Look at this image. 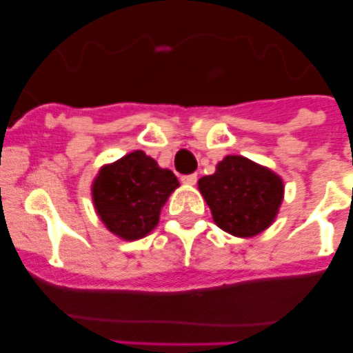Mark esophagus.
Masks as SVG:
<instances>
[{"label":"esophagus","mask_w":353,"mask_h":353,"mask_svg":"<svg viewBox=\"0 0 353 353\" xmlns=\"http://www.w3.org/2000/svg\"><path fill=\"white\" fill-rule=\"evenodd\" d=\"M181 181H183V184H188V186H193V184H196L198 176H196V174H188V176L181 177Z\"/></svg>","instance_id":"esophagus-1"}]
</instances>
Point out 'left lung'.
I'll return each mask as SVG.
<instances>
[{
	"label": "left lung",
	"mask_w": 353,
	"mask_h": 353,
	"mask_svg": "<svg viewBox=\"0 0 353 353\" xmlns=\"http://www.w3.org/2000/svg\"><path fill=\"white\" fill-rule=\"evenodd\" d=\"M198 188L216 225L237 237H252L272 225L283 199L282 179L241 155L225 157Z\"/></svg>",
	"instance_id": "left-lung-1"
}]
</instances>
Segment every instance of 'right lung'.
Wrapping results in <instances>:
<instances>
[{
	"label": "right lung",
	"instance_id": "right-lung-1",
	"mask_svg": "<svg viewBox=\"0 0 353 353\" xmlns=\"http://www.w3.org/2000/svg\"><path fill=\"white\" fill-rule=\"evenodd\" d=\"M177 186L172 170L160 169L152 157L137 150L105 165L94 181L92 194L110 232L137 241L155 229L163 203Z\"/></svg>",
	"mask_w": 353,
	"mask_h": 353
}]
</instances>
